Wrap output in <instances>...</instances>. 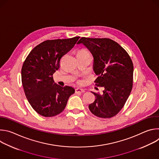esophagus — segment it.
I'll list each match as a JSON object with an SVG mask.
<instances>
[{"instance_id": "obj_1", "label": "esophagus", "mask_w": 159, "mask_h": 159, "mask_svg": "<svg viewBox=\"0 0 159 159\" xmlns=\"http://www.w3.org/2000/svg\"><path fill=\"white\" fill-rule=\"evenodd\" d=\"M75 93H83L85 92V90L82 89H79V88H77L75 89Z\"/></svg>"}]
</instances>
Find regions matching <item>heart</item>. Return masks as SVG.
Instances as JSON below:
<instances>
[{"instance_id":"obj_1","label":"heart","mask_w":159,"mask_h":159,"mask_svg":"<svg viewBox=\"0 0 159 159\" xmlns=\"http://www.w3.org/2000/svg\"><path fill=\"white\" fill-rule=\"evenodd\" d=\"M79 53H86V54H89V53L87 50H82L80 51Z\"/></svg>"}]
</instances>
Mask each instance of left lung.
Masks as SVG:
<instances>
[{
    "label": "left lung",
    "mask_w": 159,
    "mask_h": 159,
    "mask_svg": "<svg viewBox=\"0 0 159 159\" xmlns=\"http://www.w3.org/2000/svg\"><path fill=\"white\" fill-rule=\"evenodd\" d=\"M80 43L94 57V70L98 75L95 85L104 89L101 94L92 92L96 99L89 109L99 118L114 117L125 106L132 90L133 61L126 51L109 38L82 37L77 43Z\"/></svg>",
    "instance_id": "8db88e82"
}]
</instances>
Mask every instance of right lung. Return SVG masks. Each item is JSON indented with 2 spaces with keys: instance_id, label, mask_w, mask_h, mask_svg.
<instances>
[{
  "instance_id": "add662e5",
  "label": "right lung",
  "mask_w": 159,
  "mask_h": 159,
  "mask_svg": "<svg viewBox=\"0 0 159 159\" xmlns=\"http://www.w3.org/2000/svg\"><path fill=\"white\" fill-rule=\"evenodd\" d=\"M79 38L44 41L31 51L22 65L21 80L26 97L33 109L43 116L60 114L75 93L72 87L55 84L53 74L59 69L63 56Z\"/></svg>"
}]
</instances>
